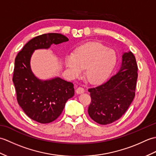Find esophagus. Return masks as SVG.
<instances>
[{"mask_svg":"<svg viewBox=\"0 0 156 156\" xmlns=\"http://www.w3.org/2000/svg\"><path fill=\"white\" fill-rule=\"evenodd\" d=\"M76 92L77 94H82L83 93V92H84V89L82 87H78L76 90Z\"/></svg>","mask_w":156,"mask_h":156,"instance_id":"34e87169","label":"esophagus"}]
</instances>
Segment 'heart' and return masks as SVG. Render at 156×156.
Here are the masks:
<instances>
[{
    "instance_id": "heart-1",
    "label": "heart",
    "mask_w": 156,
    "mask_h": 156,
    "mask_svg": "<svg viewBox=\"0 0 156 156\" xmlns=\"http://www.w3.org/2000/svg\"><path fill=\"white\" fill-rule=\"evenodd\" d=\"M117 62L113 49L101 44L88 43L78 48L73 55L66 56L65 65L73 77L80 76L85 69V77L92 84L104 81Z\"/></svg>"
}]
</instances>
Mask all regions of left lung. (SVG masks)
Wrapping results in <instances>:
<instances>
[{
  "label": "left lung",
  "instance_id": "1",
  "mask_svg": "<svg viewBox=\"0 0 156 156\" xmlns=\"http://www.w3.org/2000/svg\"><path fill=\"white\" fill-rule=\"evenodd\" d=\"M137 65L133 53H124L119 71L104 83L88 89L91 102L88 112L101 125L112 123L127 111L135 95Z\"/></svg>",
  "mask_w": 156,
  "mask_h": 156
}]
</instances>
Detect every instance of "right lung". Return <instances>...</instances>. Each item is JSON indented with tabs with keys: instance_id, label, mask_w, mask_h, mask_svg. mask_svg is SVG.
Instances as JSON below:
<instances>
[{
	"instance_id": "1",
	"label": "right lung",
	"mask_w": 156,
	"mask_h": 156,
	"mask_svg": "<svg viewBox=\"0 0 156 156\" xmlns=\"http://www.w3.org/2000/svg\"><path fill=\"white\" fill-rule=\"evenodd\" d=\"M69 39L60 34H46L31 39L16 56L12 81L16 100L29 118L40 123H49L61 115L65 104L74 94V84L56 77L41 80L32 72L31 55L35 49H48Z\"/></svg>"
}]
</instances>
